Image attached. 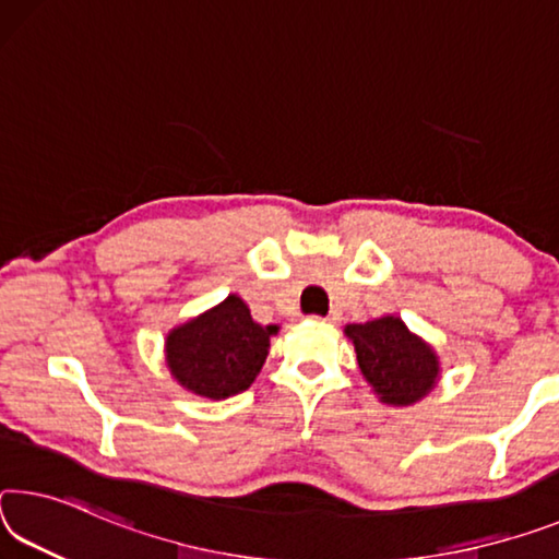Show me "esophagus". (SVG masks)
<instances>
[{
    "mask_svg": "<svg viewBox=\"0 0 559 559\" xmlns=\"http://www.w3.org/2000/svg\"><path fill=\"white\" fill-rule=\"evenodd\" d=\"M338 318H341V316L333 311V313H328V318H323V321H325V323H338ZM316 321H321V318H316Z\"/></svg>",
    "mask_w": 559,
    "mask_h": 559,
    "instance_id": "1",
    "label": "esophagus"
}]
</instances>
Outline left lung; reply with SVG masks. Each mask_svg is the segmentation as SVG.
<instances>
[{"label":"left lung","mask_w":559,"mask_h":559,"mask_svg":"<svg viewBox=\"0 0 559 559\" xmlns=\"http://www.w3.org/2000/svg\"><path fill=\"white\" fill-rule=\"evenodd\" d=\"M345 335L356 345L362 378L380 403L413 405L423 401L440 378L436 350L407 331L397 316H383L368 323L345 325Z\"/></svg>","instance_id":"obj_1"}]
</instances>
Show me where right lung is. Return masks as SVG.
Here are the masks:
<instances>
[{
    "mask_svg": "<svg viewBox=\"0 0 559 559\" xmlns=\"http://www.w3.org/2000/svg\"><path fill=\"white\" fill-rule=\"evenodd\" d=\"M278 325H259L236 294L166 335V366L176 383L211 401L251 388Z\"/></svg>",
    "mask_w": 559,
    "mask_h": 559,
    "instance_id": "add662e5",
    "label": "right lung"
}]
</instances>
